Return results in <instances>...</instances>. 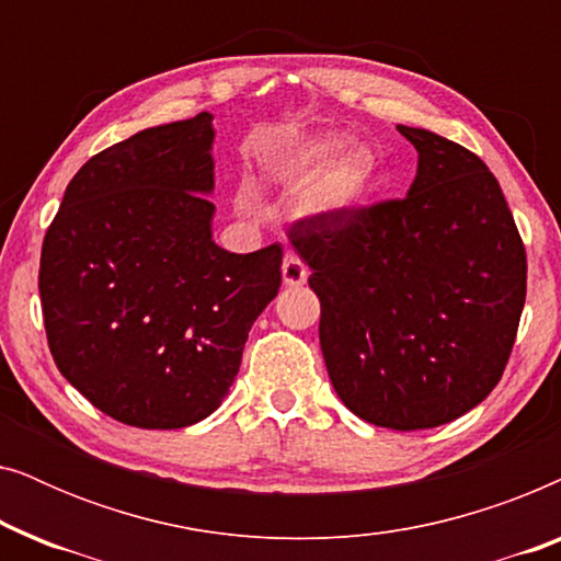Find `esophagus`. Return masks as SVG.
<instances>
[{
	"instance_id": "esophagus-1",
	"label": "esophagus",
	"mask_w": 561,
	"mask_h": 561,
	"mask_svg": "<svg viewBox=\"0 0 561 561\" xmlns=\"http://www.w3.org/2000/svg\"><path fill=\"white\" fill-rule=\"evenodd\" d=\"M280 273H283V283H286L288 288L304 286L306 278H309V267H306L304 260L298 257V255H294V252H288L286 260H283Z\"/></svg>"
}]
</instances>
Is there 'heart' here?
I'll return each instance as SVG.
<instances>
[{
    "mask_svg": "<svg viewBox=\"0 0 561 561\" xmlns=\"http://www.w3.org/2000/svg\"><path fill=\"white\" fill-rule=\"evenodd\" d=\"M273 171L283 181L311 183L309 204L324 217H352L378 196L382 171L378 158L365 148H347L342 137L319 135L290 145L273 160ZM244 209L255 206L252 186L240 188Z\"/></svg>",
    "mask_w": 561,
    "mask_h": 561,
    "instance_id": "obj_1",
    "label": "heart"
}]
</instances>
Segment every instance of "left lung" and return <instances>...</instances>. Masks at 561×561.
<instances>
[{
  "label": "left lung",
  "instance_id": "left-lung-1",
  "mask_svg": "<svg viewBox=\"0 0 561 561\" xmlns=\"http://www.w3.org/2000/svg\"><path fill=\"white\" fill-rule=\"evenodd\" d=\"M419 152L398 202L288 232L321 301L319 342L342 403L416 432L488 398L526 301V250L501 183L462 145L398 125Z\"/></svg>",
  "mask_w": 561,
  "mask_h": 561
}]
</instances>
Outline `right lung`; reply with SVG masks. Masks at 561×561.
<instances>
[{
    "instance_id": "1",
    "label": "right lung",
    "mask_w": 561,
    "mask_h": 561,
    "mask_svg": "<svg viewBox=\"0 0 561 561\" xmlns=\"http://www.w3.org/2000/svg\"><path fill=\"white\" fill-rule=\"evenodd\" d=\"M211 119L148 127L91 158L43 240L50 355L129 426L183 428L217 411L280 288V244L237 255L214 242Z\"/></svg>"
}]
</instances>
